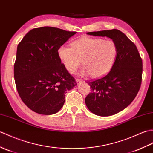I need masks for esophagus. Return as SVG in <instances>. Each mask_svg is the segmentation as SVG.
Listing matches in <instances>:
<instances>
[{
	"instance_id": "obj_1",
	"label": "esophagus",
	"mask_w": 153,
	"mask_h": 153,
	"mask_svg": "<svg viewBox=\"0 0 153 153\" xmlns=\"http://www.w3.org/2000/svg\"><path fill=\"white\" fill-rule=\"evenodd\" d=\"M76 82H77V85H79L81 83H82V82H83V80H81V79H76Z\"/></svg>"
}]
</instances>
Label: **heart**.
Instances as JSON below:
<instances>
[{"mask_svg": "<svg viewBox=\"0 0 153 153\" xmlns=\"http://www.w3.org/2000/svg\"><path fill=\"white\" fill-rule=\"evenodd\" d=\"M117 45L112 40L83 37L73 42L72 48L62 45L58 49L59 57L66 70L74 74L80 66L85 65L79 75L90 74L98 78L107 74L114 65L117 55Z\"/></svg>", "mask_w": 153, "mask_h": 153, "instance_id": "1", "label": "heart"}]
</instances>
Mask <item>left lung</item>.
<instances>
[{
  "label": "left lung",
  "mask_w": 153,
  "mask_h": 153,
  "mask_svg": "<svg viewBox=\"0 0 153 153\" xmlns=\"http://www.w3.org/2000/svg\"><path fill=\"white\" fill-rule=\"evenodd\" d=\"M92 36L114 41L118 52L111 71L104 77L90 82L91 93L85 98L87 108L94 114L107 117L125 109L140 90L143 64L137 49L121 31L117 29L89 32Z\"/></svg>",
  "instance_id": "1"
}]
</instances>
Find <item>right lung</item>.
Returning <instances> with one entry per match:
<instances>
[{"mask_svg": "<svg viewBox=\"0 0 153 153\" xmlns=\"http://www.w3.org/2000/svg\"><path fill=\"white\" fill-rule=\"evenodd\" d=\"M76 34L51 27L36 28L17 45L14 79L21 100L33 111L46 115L57 113L66 91L77 85L58 55L60 46Z\"/></svg>", "mask_w": 153, "mask_h": 153, "instance_id": "1", "label": "right lung"}]
</instances>
